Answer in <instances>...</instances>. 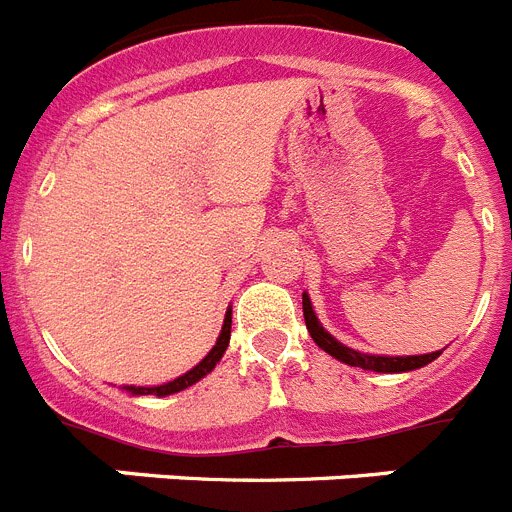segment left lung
<instances>
[{"mask_svg": "<svg viewBox=\"0 0 512 512\" xmlns=\"http://www.w3.org/2000/svg\"><path fill=\"white\" fill-rule=\"evenodd\" d=\"M303 316H305V326H308L310 336H313V342H316L323 352H329L334 360L344 362V365H352V368L373 370V373H409V370L425 368V365H430L432 360H438V357L443 355V349H440V352H430V355H406V357L365 355V352H357V349L347 347V344L336 342L334 336L323 329L321 321H318L316 316V310H313V303H310L308 292H303Z\"/></svg>", "mask_w": 512, "mask_h": 512, "instance_id": "8db88e82", "label": "left lung"}]
</instances>
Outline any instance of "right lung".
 Masks as SVG:
<instances>
[{"label": "right lung", "mask_w": 512, "mask_h": 512, "mask_svg": "<svg viewBox=\"0 0 512 512\" xmlns=\"http://www.w3.org/2000/svg\"><path fill=\"white\" fill-rule=\"evenodd\" d=\"M230 326H233V310L227 308L225 323H222V331H220V336H217V344L209 349V355L204 357L199 365H194L189 373L178 375L176 381L163 383V386H124V391H129L131 396H150V393H152V396H170V393H178V391H183V388L194 386L196 381H202L204 375L212 373L214 365L222 360L227 344H230Z\"/></svg>", "instance_id": "obj_1"}]
</instances>
